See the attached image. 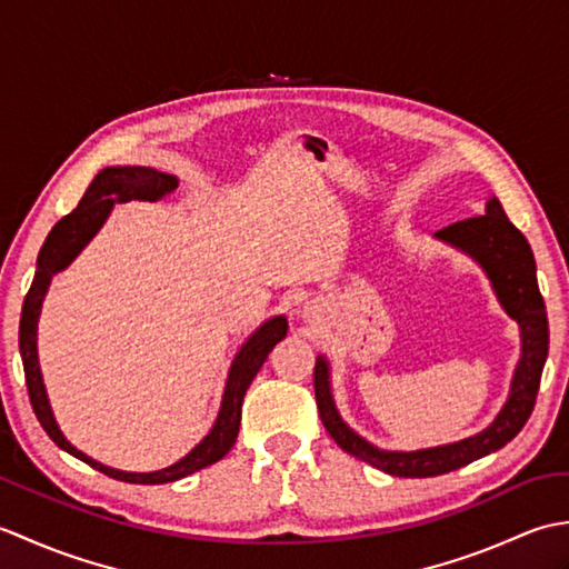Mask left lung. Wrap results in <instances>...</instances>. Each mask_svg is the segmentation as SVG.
<instances>
[{
	"label": "left lung",
	"instance_id": "1",
	"mask_svg": "<svg viewBox=\"0 0 569 569\" xmlns=\"http://www.w3.org/2000/svg\"><path fill=\"white\" fill-rule=\"evenodd\" d=\"M435 239L462 251L487 273L503 312L516 320L518 330H521V359H518L513 371L509 398L485 430L457 442L398 452L381 450L347 426L332 398L330 361L325 355H318L316 401L325 430L332 435V440L345 452L391 477H438L501 450L506 442H511L521 432L526 420L533 413L540 373L548 359V312L538 288L533 251H530L528 239L509 222L501 202L491 196L485 214L445 227L435 232Z\"/></svg>",
	"mask_w": 569,
	"mask_h": 569
}]
</instances>
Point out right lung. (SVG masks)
<instances>
[{"label":"right lung","instance_id":"1","mask_svg":"<svg viewBox=\"0 0 569 569\" xmlns=\"http://www.w3.org/2000/svg\"><path fill=\"white\" fill-rule=\"evenodd\" d=\"M176 188H178L176 176L161 173L149 166L102 168V171L94 176L90 188L84 190L78 208L70 214H66L60 222H56V227L48 232L43 247L39 251V261H36L33 283L21 308L19 352L23 361V373H27L29 398H31L36 418H39L43 430L48 432V438H51L60 450L82 459L84 465L102 471L107 477L129 481V485H168V481L183 479L192 475V471L220 462V459L232 450V445L237 442L239 422H241V401H244L249 383L263 367V361L269 357L271 349L281 342L288 332L286 316H273L249 335V340L239 347V352L232 359V367H229L220 413H217L210 432L204 435V438L192 447L183 459H178V462L171 467L159 469V471L112 469L98 462V459L80 452L78 447L70 445L66 435L60 432L58 422L53 418V408L48 403V393H46L41 365H39V318H41L48 286H51L53 276L58 271L68 269V266L76 261L78 253L90 244L92 237L100 232L117 202L156 200V198H163L166 192H171Z\"/></svg>","mask_w":569,"mask_h":569}]
</instances>
